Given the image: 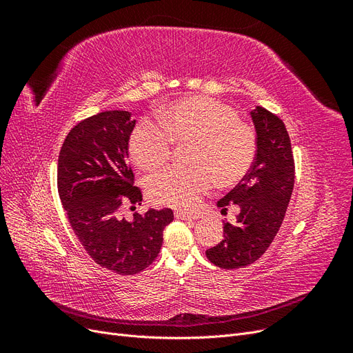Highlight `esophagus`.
<instances>
[{
    "label": "esophagus",
    "mask_w": 353,
    "mask_h": 353,
    "mask_svg": "<svg viewBox=\"0 0 353 353\" xmlns=\"http://www.w3.org/2000/svg\"><path fill=\"white\" fill-rule=\"evenodd\" d=\"M175 218L176 219H196L194 215H191V213H187V212H175Z\"/></svg>",
    "instance_id": "34e87169"
}]
</instances>
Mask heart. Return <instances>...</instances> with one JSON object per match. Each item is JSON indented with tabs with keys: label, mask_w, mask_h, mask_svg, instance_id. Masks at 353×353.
Returning a JSON list of instances; mask_svg holds the SVG:
<instances>
[{
	"label": "heart",
	"mask_w": 353,
	"mask_h": 353,
	"mask_svg": "<svg viewBox=\"0 0 353 353\" xmlns=\"http://www.w3.org/2000/svg\"><path fill=\"white\" fill-rule=\"evenodd\" d=\"M162 122L144 117L130 138L134 163L143 170L163 166L172 153L174 141L190 143V168H168L148 181V196L157 205L193 209L212 184L240 181L253 163L258 140L254 130L240 121L231 105L208 99L188 97L159 112Z\"/></svg>",
	"instance_id": "1"
}]
</instances>
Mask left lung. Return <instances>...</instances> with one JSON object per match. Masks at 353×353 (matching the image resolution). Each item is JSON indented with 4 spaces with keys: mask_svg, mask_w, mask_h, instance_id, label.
Masks as SVG:
<instances>
[{
    "mask_svg": "<svg viewBox=\"0 0 353 353\" xmlns=\"http://www.w3.org/2000/svg\"><path fill=\"white\" fill-rule=\"evenodd\" d=\"M252 114L258 150L249 172L218 201L240 208L237 223H223V240L206 250L208 259L223 270L244 268L270 248L279 232L294 185L290 137L279 116L258 105Z\"/></svg>",
    "mask_w": 353,
    "mask_h": 353,
    "instance_id": "1",
    "label": "left lung"
}]
</instances>
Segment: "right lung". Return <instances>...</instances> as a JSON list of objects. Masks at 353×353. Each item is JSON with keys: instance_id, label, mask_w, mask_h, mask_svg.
Returning a JSON list of instances; mask_svg holds the SVG:
<instances>
[{"instance_id": "obj_1", "label": "right lung", "mask_w": 353, "mask_h": 353, "mask_svg": "<svg viewBox=\"0 0 353 353\" xmlns=\"http://www.w3.org/2000/svg\"><path fill=\"white\" fill-rule=\"evenodd\" d=\"M135 126L131 113L109 110L73 126L61 145L57 188L73 232L95 263L121 275L152 265L163 243V230L174 221L172 209L135 213L121 208L141 205L134 185L128 144Z\"/></svg>"}]
</instances>
